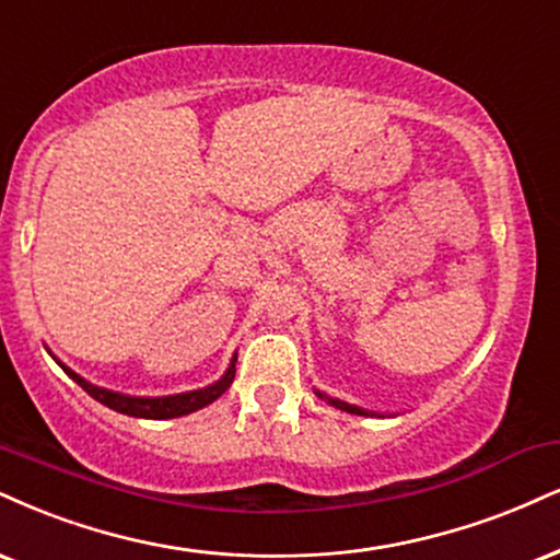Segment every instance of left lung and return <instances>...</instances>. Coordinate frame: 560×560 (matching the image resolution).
I'll list each match as a JSON object with an SVG mask.
<instances>
[{
    "label": "left lung",
    "instance_id": "left-lung-1",
    "mask_svg": "<svg viewBox=\"0 0 560 560\" xmlns=\"http://www.w3.org/2000/svg\"><path fill=\"white\" fill-rule=\"evenodd\" d=\"M315 396H318V399H323V401H328L331 404V407H336V409H341V412H349V415H375V412H368V409H362V407H354V404H347V401H341V399H331V396L328 394H323V390H318L315 388Z\"/></svg>",
    "mask_w": 560,
    "mask_h": 560
}]
</instances>
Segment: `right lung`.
Wrapping results in <instances>:
<instances>
[{
  "instance_id": "add662e5",
  "label": "right lung",
  "mask_w": 560,
  "mask_h": 560,
  "mask_svg": "<svg viewBox=\"0 0 560 560\" xmlns=\"http://www.w3.org/2000/svg\"><path fill=\"white\" fill-rule=\"evenodd\" d=\"M54 360H57V357H54ZM234 362H237V354H234L232 362H229L226 373L221 375V378L215 383H211V386L198 388V390H185V394H172V396H127V394H117V390L93 386V383L80 378L75 370L62 365L59 360H57V365L62 368L65 373L70 375V378L75 381L88 396H93V399L104 404V407L114 409V412H122L127 417H143V420H172V417L198 412V409H203L211 401L219 399V396L224 394L229 386H232Z\"/></svg>"
}]
</instances>
